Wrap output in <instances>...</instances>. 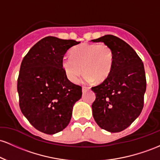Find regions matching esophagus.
Wrapping results in <instances>:
<instances>
[{
	"label": "esophagus",
	"mask_w": 160,
	"mask_h": 160,
	"mask_svg": "<svg viewBox=\"0 0 160 160\" xmlns=\"http://www.w3.org/2000/svg\"><path fill=\"white\" fill-rule=\"evenodd\" d=\"M89 89H90V88H88V87H82V92L85 93L86 91Z\"/></svg>",
	"instance_id": "34e87169"
}]
</instances>
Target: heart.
Here are the masks:
<instances>
[{"label": "heart", "instance_id": "obj_1", "mask_svg": "<svg viewBox=\"0 0 160 160\" xmlns=\"http://www.w3.org/2000/svg\"><path fill=\"white\" fill-rule=\"evenodd\" d=\"M71 56L62 58V66L68 79L77 83L82 73L86 82H102L108 77L113 65L114 53L107 44L84 43L74 47Z\"/></svg>", "mask_w": 160, "mask_h": 160}]
</instances>
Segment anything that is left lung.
Here are the masks:
<instances>
[{
	"label": "left lung",
	"mask_w": 160,
	"mask_h": 160,
	"mask_svg": "<svg viewBox=\"0 0 160 160\" xmlns=\"http://www.w3.org/2000/svg\"><path fill=\"white\" fill-rule=\"evenodd\" d=\"M91 41L103 42L114 53L108 77L91 88L96 95L91 106L93 116L104 130L122 132L142 111L147 85L143 63L133 48L119 38L107 35Z\"/></svg>",
	"instance_id": "obj_1"
}]
</instances>
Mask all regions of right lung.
Returning a JSON list of instances; mask_svg holds the SVG:
<instances>
[{
	"mask_svg": "<svg viewBox=\"0 0 160 160\" xmlns=\"http://www.w3.org/2000/svg\"><path fill=\"white\" fill-rule=\"evenodd\" d=\"M80 41L48 36L37 42L22 61L17 81L19 107L37 130L58 133L69 125L82 87L67 78L64 55Z\"/></svg>",
	"mask_w": 160,
	"mask_h": 160,
	"instance_id": "1",
	"label": "right lung"
}]
</instances>
